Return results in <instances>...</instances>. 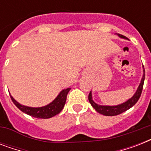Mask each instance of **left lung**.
<instances>
[{"mask_svg": "<svg viewBox=\"0 0 151 151\" xmlns=\"http://www.w3.org/2000/svg\"><path fill=\"white\" fill-rule=\"evenodd\" d=\"M119 36L121 37H122V38H126V37L123 36L122 34H119ZM144 79H145V70L143 68V78H142V81H141L140 85H139V86L138 88V89H137L135 95L132 97L131 99L126 101L125 103H122V104H120V105L117 106H110L98 105V104L95 103L94 101L92 100L91 92H89V95H88V100H89L91 105L93 106L95 110H96L98 113L101 114L105 115V116H115V115H118L120 114H122V113L124 112V111H126L129 109H130L132 106H133L137 103V101L139 100V97H140L142 91H143Z\"/></svg>", "mask_w": 151, "mask_h": 151, "instance_id": "1", "label": "left lung"}]
</instances>
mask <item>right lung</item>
Segmentation results:
<instances>
[{
	"label": "right lung",
	"instance_id": "add662e5",
	"mask_svg": "<svg viewBox=\"0 0 151 151\" xmlns=\"http://www.w3.org/2000/svg\"><path fill=\"white\" fill-rule=\"evenodd\" d=\"M70 90V88H66V89L63 90L60 92V94L57 96L56 99H55L53 102H52L50 104H48L45 106H43V107L38 108L29 107V106L21 105L20 103H19L13 99V97L12 96H10L14 104L21 111H22L23 113H26L27 114L30 115L32 117H36V118L46 119V118H50V117H54L55 115L58 114L60 113V111L64 107L65 103H66V96H67V94H68Z\"/></svg>",
	"mask_w": 151,
	"mask_h": 151
}]
</instances>
